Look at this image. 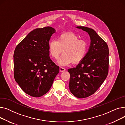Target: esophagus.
<instances>
[{"label": "esophagus", "mask_w": 125, "mask_h": 125, "mask_svg": "<svg viewBox=\"0 0 125 125\" xmlns=\"http://www.w3.org/2000/svg\"><path fill=\"white\" fill-rule=\"evenodd\" d=\"M65 71V69L64 68H62V67L60 68V71L61 72H64Z\"/></svg>", "instance_id": "1"}]
</instances>
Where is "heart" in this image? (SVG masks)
<instances>
[{
    "label": "heart",
    "instance_id": "1",
    "mask_svg": "<svg viewBox=\"0 0 125 125\" xmlns=\"http://www.w3.org/2000/svg\"><path fill=\"white\" fill-rule=\"evenodd\" d=\"M88 49V43L80 39L74 33L60 34L56 40H51L48 43V52L53 59L57 60L62 52L63 53L58 61L62 65L79 63L85 57Z\"/></svg>",
    "mask_w": 125,
    "mask_h": 125
}]
</instances>
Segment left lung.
Returning a JSON list of instances; mask_svg holds the SVG:
<instances>
[{"instance_id": "1", "label": "left lung", "mask_w": 125, "mask_h": 125, "mask_svg": "<svg viewBox=\"0 0 125 125\" xmlns=\"http://www.w3.org/2000/svg\"><path fill=\"white\" fill-rule=\"evenodd\" d=\"M89 34L91 43L84 60L75 68L68 69L69 88L77 98L89 97L96 92L108 73L109 49L106 43L93 29L78 26Z\"/></svg>"}]
</instances>
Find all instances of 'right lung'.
Instances as JSON below:
<instances>
[{
  "mask_svg": "<svg viewBox=\"0 0 125 125\" xmlns=\"http://www.w3.org/2000/svg\"><path fill=\"white\" fill-rule=\"evenodd\" d=\"M55 30L51 27L35 29L14 51V78L26 93L39 97L52 86L60 68L49 57L48 43Z\"/></svg>",
  "mask_w": 125,
  "mask_h": 125,
  "instance_id": "add662e5",
  "label": "right lung"
}]
</instances>
